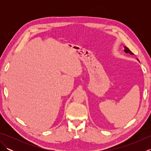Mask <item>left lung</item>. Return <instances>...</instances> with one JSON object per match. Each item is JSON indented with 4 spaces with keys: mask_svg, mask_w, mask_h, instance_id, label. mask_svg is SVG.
I'll return each mask as SVG.
<instances>
[{
    "mask_svg": "<svg viewBox=\"0 0 151 151\" xmlns=\"http://www.w3.org/2000/svg\"><path fill=\"white\" fill-rule=\"evenodd\" d=\"M124 52H127V53H129L130 54H133V53L131 52V51L129 50V48H127L126 47H124Z\"/></svg>",
    "mask_w": 151,
    "mask_h": 151,
    "instance_id": "obj_1",
    "label": "left lung"
}]
</instances>
